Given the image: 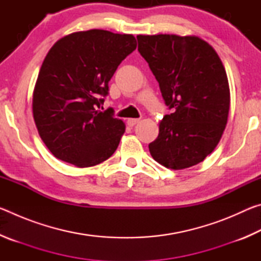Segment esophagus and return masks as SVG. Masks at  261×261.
<instances>
[{
  "label": "esophagus",
  "instance_id": "obj_1",
  "mask_svg": "<svg viewBox=\"0 0 261 261\" xmlns=\"http://www.w3.org/2000/svg\"><path fill=\"white\" fill-rule=\"evenodd\" d=\"M138 122H139V118H129V120L126 121L127 125H129V126H134V125H136Z\"/></svg>",
  "mask_w": 261,
  "mask_h": 261
}]
</instances>
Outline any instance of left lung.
I'll list each match as a JSON object with an SVG mask.
<instances>
[{"label": "left lung", "instance_id": "obj_1", "mask_svg": "<svg viewBox=\"0 0 261 261\" xmlns=\"http://www.w3.org/2000/svg\"><path fill=\"white\" fill-rule=\"evenodd\" d=\"M137 40L173 110L160 122L149 153L169 169L198 165L214 151L228 121L230 91L222 62L194 35H137Z\"/></svg>", "mask_w": 261, "mask_h": 261}]
</instances>
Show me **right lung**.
Returning a JSON list of instances; mask_svg holds the SVG:
<instances>
[{
	"label": "right lung",
	"mask_w": 261,
	"mask_h": 261,
	"mask_svg": "<svg viewBox=\"0 0 261 261\" xmlns=\"http://www.w3.org/2000/svg\"><path fill=\"white\" fill-rule=\"evenodd\" d=\"M132 34L88 30L65 35L43 60L33 92V118L53 155L86 168L116 151L125 124L110 108L100 112L108 83L136 49Z\"/></svg>",
	"instance_id": "right-lung-1"
}]
</instances>
